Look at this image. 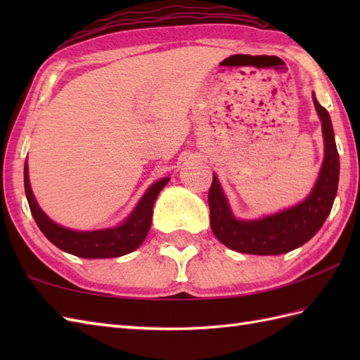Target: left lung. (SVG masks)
<instances>
[{
  "instance_id": "8db88e82",
  "label": "left lung",
  "mask_w": 360,
  "mask_h": 360,
  "mask_svg": "<svg viewBox=\"0 0 360 360\" xmlns=\"http://www.w3.org/2000/svg\"><path fill=\"white\" fill-rule=\"evenodd\" d=\"M312 102L322 122L325 155L316 184L302 202L274 215L238 219L217 174H213L209 190L210 227L213 235L229 249L254 255L286 254L308 243L330 215L339 186V153L330 114L317 102L316 94H312Z\"/></svg>"
}]
</instances>
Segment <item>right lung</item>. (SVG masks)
Instances as JSON below:
<instances>
[{"instance_id":"1","label":"right lung","mask_w":360,"mask_h":360,"mask_svg":"<svg viewBox=\"0 0 360 360\" xmlns=\"http://www.w3.org/2000/svg\"><path fill=\"white\" fill-rule=\"evenodd\" d=\"M170 178H162L148 187L124 223L119 226L98 229V231H74L60 226L46 215L38 205L29 182L27 162L25 164V190L30 213L37 226L53 246L80 258H114L136 250L147 238L151 227L153 205L160 190Z\"/></svg>"}]
</instances>
